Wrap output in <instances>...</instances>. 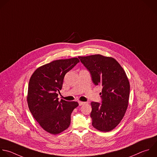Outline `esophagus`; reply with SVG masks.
I'll list each match as a JSON object with an SVG mask.
<instances>
[{
	"instance_id": "obj_1",
	"label": "esophagus",
	"mask_w": 157,
	"mask_h": 157,
	"mask_svg": "<svg viewBox=\"0 0 157 157\" xmlns=\"http://www.w3.org/2000/svg\"><path fill=\"white\" fill-rule=\"evenodd\" d=\"M78 103H79V106H81V105H84V104H85V103H86V102H84V101H78Z\"/></svg>"
}]
</instances>
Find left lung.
Listing matches in <instances>:
<instances>
[{"instance_id": "8db88e82", "label": "left lung", "mask_w": 157, "mask_h": 157, "mask_svg": "<svg viewBox=\"0 0 157 157\" xmlns=\"http://www.w3.org/2000/svg\"><path fill=\"white\" fill-rule=\"evenodd\" d=\"M89 71L95 86L101 85V102H91L94 128L102 132L113 129L121 121L128 105L130 86L125 71L113 58L101 55L78 57Z\"/></svg>"}]
</instances>
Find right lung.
Returning a JSON list of instances; mask_svg holds the SVG:
<instances>
[{"label": "right lung", "mask_w": 157, "mask_h": 157, "mask_svg": "<svg viewBox=\"0 0 157 157\" xmlns=\"http://www.w3.org/2000/svg\"><path fill=\"white\" fill-rule=\"evenodd\" d=\"M79 60L78 58L58 60L38 68L32 75L28 90L29 109L34 119L47 132L57 134L67 129L76 101H59L65 75Z\"/></svg>", "instance_id": "add662e5"}]
</instances>
